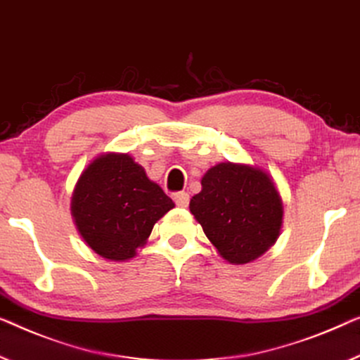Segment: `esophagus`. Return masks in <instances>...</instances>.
Instances as JSON below:
<instances>
[{"instance_id":"34e87169","label":"esophagus","mask_w":360,"mask_h":360,"mask_svg":"<svg viewBox=\"0 0 360 360\" xmlns=\"http://www.w3.org/2000/svg\"><path fill=\"white\" fill-rule=\"evenodd\" d=\"M173 200L178 207H187L189 205V194L187 192H178V194L173 195Z\"/></svg>"}]
</instances>
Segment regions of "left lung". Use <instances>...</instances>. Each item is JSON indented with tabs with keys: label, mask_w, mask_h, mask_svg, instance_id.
Masks as SVG:
<instances>
[{
	"label": "left lung",
	"mask_w": 360,
	"mask_h": 360,
	"mask_svg": "<svg viewBox=\"0 0 360 360\" xmlns=\"http://www.w3.org/2000/svg\"><path fill=\"white\" fill-rule=\"evenodd\" d=\"M191 213L224 260L244 265L276 243L283 202L273 179L249 165L219 163L202 178Z\"/></svg>",
	"instance_id": "8db88e82"
}]
</instances>
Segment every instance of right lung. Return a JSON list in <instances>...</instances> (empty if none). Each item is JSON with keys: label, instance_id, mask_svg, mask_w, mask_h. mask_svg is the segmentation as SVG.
<instances>
[{"label": "right lung", "instance_id": "add662e5", "mask_svg": "<svg viewBox=\"0 0 360 360\" xmlns=\"http://www.w3.org/2000/svg\"><path fill=\"white\" fill-rule=\"evenodd\" d=\"M174 207L162 187L127 153H106L90 163L74 189L71 212L80 236L103 259L136 255L153 224Z\"/></svg>", "mask_w": 360, "mask_h": 360}]
</instances>
